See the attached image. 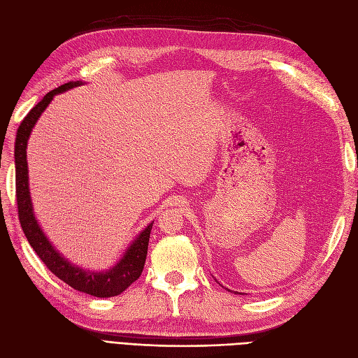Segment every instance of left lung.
I'll return each instance as SVG.
<instances>
[{
	"instance_id": "1",
	"label": "left lung",
	"mask_w": 358,
	"mask_h": 358,
	"mask_svg": "<svg viewBox=\"0 0 358 358\" xmlns=\"http://www.w3.org/2000/svg\"><path fill=\"white\" fill-rule=\"evenodd\" d=\"M234 294H236V292H234Z\"/></svg>"
}]
</instances>
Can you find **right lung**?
Instances as JSON below:
<instances>
[{"instance_id":"1","label":"right lung","mask_w":358,"mask_h":358,"mask_svg":"<svg viewBox=\"0 0 358 358\" xmlns=\"http://www.w3.org/2000/svg\"><path fill=\"white\" fill-rule=\"evenodd\" d=\"M79 85H82V82H69L48 92L43 96L41 101H38L32 107L17 128L15 143V166L19 222L32 249H34L41 262L46 264V267L57 278L64 280V282L70 285L71 288L85 292V294H91L95 297H113L124 292L129 285L136 282L140 275H142L148 254L149 236L154 222H150L146 229L138 234L133 245L128 248V251L125 252L121 262H119L113 268H110L109 272H85L80 267H76L71 263H69L66 258H62L59 252L55 251V248L50 245L48 237L41 231L36 221L29 197L27 143L31 134V129L36 125L37 119L40 117L43 110H45L48 104L52 101L53 95L74 88V86Z\"/></svg>"}]
</instances>
